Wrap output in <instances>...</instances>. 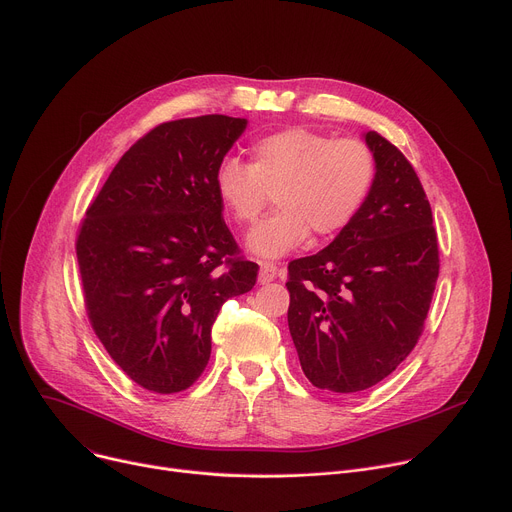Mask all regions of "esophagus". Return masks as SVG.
<instances>
[{
    "label": "esophagus",
    "mask_w": 512,
    "mask_h": 512,
    "mask_svg": "<svg viewBox=\"0 0 512 512\" xmlns=\"http://www.w3.org/2000/svg\"><path fill=\"white\" fill-rule=\"evenodd\" d=\"M279 273H281V269L275 263H271V261L259 263V283H269V281L277 279Z\"/></svg>",
    "instance_id": "34e87169"
}]
</instances>
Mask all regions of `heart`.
Here are the masks:
<instances>
[{
  "instance_id": "b5f03b06",
  "label": "heart",
  "mask_w": 512,
  "mask_h": 512,
  "mask_svg": "<svg viewBox=\"0 0 512 512\" xmlns=\"http://www.w3.org/2000/svg\"><path fill=\"white\" fill-rule=\"evenodd\" d=\"M377 156L356 137H332L308 127L267 133L249 145V164L225 160L216 170L218 200L239 227L255 225L269 204L277 210L251 233L249 249L281 257L306 243L342 233L367 202Z\"/></svg>"
}]
</instances>
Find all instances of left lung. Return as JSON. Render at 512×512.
Instances as JSON below:
<instances>
[{
  "instance_id": "left-lung-1",
  "label": "left lung",
  "mask_w": 512,
  "mask_h": 512,
  "mask_svg": "<svg viewBox=\"0 0 512 512\" xmlns=\"http://www.w3.org/2000/svg\"><path fill=\"white\" fill-rule=\"evenodd\" d=\"M373 190L320 253L287 265V324L308 381L364 391L415 348L431 306L440 249L431 206L411 162L377 131Z\"/></svg>"
}]
</instances>
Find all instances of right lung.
Listing matches in <instances>:
<instances>
[{
	"mask_svg": "<svg viewBox=\"0 0 512 512\" xmlns=\"http://www.w3.org/2000/svg\"><path fill=\"white\" fill-rule=\"evenodd\" d=\"M247 121H166L117 162L77 233L89 322L119 369L160 395L192 387L223 304L259 265L233 239L214 176Z\"/></svg>",
	"mask_w": 512,
	"mask_h": 512,
	"instance_id": "obj_1",
	"label": "right lung"
}]
</instances>
